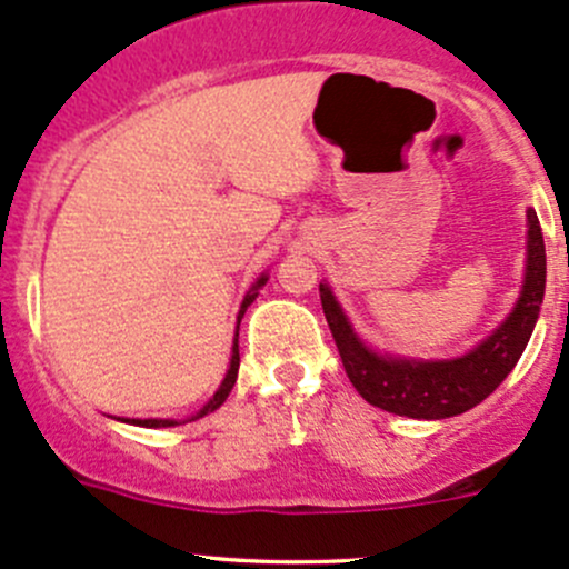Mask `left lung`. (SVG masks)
Wrapping results in <instances>:
<instances>
[{"label":"left lung","mask_w":569,"mask_h":569,"mask_svg":"<svg viewBox=\"0 0 569 569\" xmlns=\"http://www.w3.org/2000/svg\"><path fill=\"white\" fill-rule=\"evenodd\" d=\"M545 295V242L537 211H529V258L520 300L492 336L457 360H399L377 355L360 341L338 308L336 297L319 283L321 311L341 355L355 391L369 405L407 418H451L470 410L496 391L529 343Z\"/></svg>","instance_id":"1"}]
</instances>
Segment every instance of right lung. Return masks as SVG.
Returning a JSON list of instances; mask_svg holds the SVG:
<instances>
[{
    "mask_svg": "<svg viewBox=\"0 0 569 569\" xmlns=\"http://www.w3.org/2000/svg\"><path fill=\"white\" fill-rule=\"evenodd\" d=\"M267 283V278H258V283L252 286V291L248 297H244V302H242V311H239V321H242V317H244V311H248V306L252 300H256V295H258V289H261V286ZM237 375H239V332H237V338H233V355H231V369H228V375H226V380H222V386H220V391L214 393V399L209 401V405L203 407V410L198 412V416L194 418H200V416H206V412H214L217 407L222 405V401L228 399V393H231V388H233V382H237ZM131 423H137V427H176L178 421H173V418H146V421H142V418H134V421Z\"/></svg>",
    "mask_w": 569,
    "mask_h": 569,
    "instance_id": "1",
    "label": "right lung"
}]
</instances>
